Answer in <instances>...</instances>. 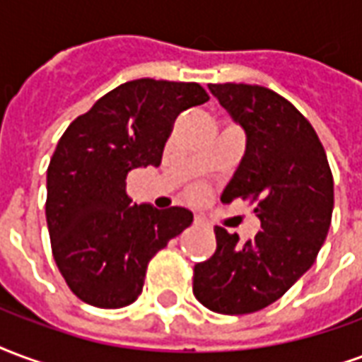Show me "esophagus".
<instances>
[{
  "label": "esophagus",
  "instance_id": "34e87169",
  "mask_svg": "<svg viewBox=\"0 0 362 362\" xmlns=\"http://www.w3.org/2000/svg\"><path fill=\"white\" fill-rule=\"evenodd\" d=\"M194 226H199V228H204V226H208L206 218H202V216H194Z\"/></svg>",
  "mask_w": 362,
  "mask_h": 362
}]
</instances>
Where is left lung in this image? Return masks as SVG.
Segmentation results:
<instances>
[{
    "mask_svg": "<svg viewBox=\"0 0 362 362\" xmlns=\"http://www.w3.org/2000/svg\"><path fill=\"white\" fill-rule=\"evenodd\" d=\"M247 136L221 202L257 200L260 231L241 241L216 226V252L194 266L192 293L220 315L278 300L315 264L334 210V179L318 134L286 98L257 84H208Z\"/></svg>",
    "mask_w": 362,
    "mask_h": 362,
    "instance_id": "8db88e82",
    "label": "left lung"
}]
</instances>
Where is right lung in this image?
<instances>
[{
  "instance_id": "1",
  "label": "right lung",
  "mask_w": 362,
  "mask_h": 362,
  "mask_svg": "<svg viewBox=\"0 0 362 362\" xmlns=\"http://www.w3.org/2000/svg\"><path fill=\"white\" fill-rule=\"evenodd\" d=\"M208 102L197 83L139 78L76 117L47 168L46 221L54 260L78 299L121 308L139 299L146 266L192 223V212L131 206L127 175L162 163L179 113Z\"/></svg>"
}]
</instances>
